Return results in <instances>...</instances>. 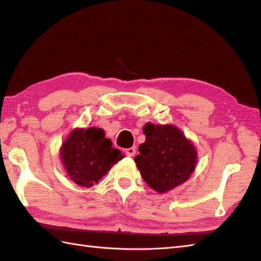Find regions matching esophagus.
I'll return each mask as SVG.
<instances>
[{
    "mask_svg": "<svg viewBox=\"0 0 261 261\" xmlns=\"http://www.w3.org/2000/svg\"><path fill=\"white\" fill-rule=\"evenodd\" d=\"M136 152H137V149H136V147H131V148H127V149H125V153H126V156H129V157H134L135 154H136Z\"/></svg>",
    "mask_w": 261,
    "mask_h": 261,
    "instance_id": "esophagus-1",
    "label": "esophagus"
}]
</instances>
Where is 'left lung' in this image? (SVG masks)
I'll return each instance as SVG.
<instances>
[{
    "label": "left lung",
    "instance_id": "1",
    "mask_svg": "<svg viewBox=\"0 0 261 261\" xmlns=\"http://www.w3.org/2000/svg\"><path fill=\"white\" fill-rule=\"evenodd\" d=\"M146 141L135 162L149 187L167 193L185 182L195 169L197 151L180 129L173 124L147 123Z\"/></svg>",
    "mask_w": 261,
    "mask_h": 261
}]
</instances>
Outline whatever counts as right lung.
<instances>
[{"label": "right lung", "mask_w": 261, "mask_h": 261, "mask_svg": "<svg viewBox=\"0 0 261 261\" xmlns=\"http://www.w3.org/2000/svg\"><path fill=\"white\" fill-rule=\"evenodd\" d=\"M69 178L82 187H92L112 166L124 157L114 147L101 127H76L66 138L59 150Z\"/></svg>", "instance_id": "right-lung-1"}]
</instances>
